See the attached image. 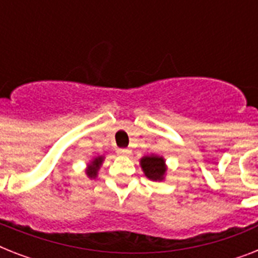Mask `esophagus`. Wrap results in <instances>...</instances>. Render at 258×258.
Here are the masks:
<instances>
[{
	"label": "esophagus",
	"mask_w": 258,
	"mask_h": 258,
	"mask_svg": "<svg viewBox=\"0 0 258 258\" xmlns=\"http://www.w3.org/2000/svg\"><path fill=\"white\" fill-rule=\"evenodd\" d=\"M119 154H120V155H128L130 151L127 149H120L119 150Z\"/></svg>",
	"instance_id": "esophagus-1"
}]
</instances>
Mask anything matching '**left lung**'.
Masks as SVG:
<instances>
[{
	"mask_svg": "<svg viewBox=\"0 0 258 258\" xmlns=\"http://www.w3.org/2000/svg\"><path fill=\"white\" fill-rule=\"evenodd\" d=\"M141 167L142 171L150 180L153 182H162L166 179L167 175V165L166 159L162 155H145L141 158Z\"/></svg>",
	"mask_w": 258,
	"mask_h": 258,
	"instance_id": "1",
	"label": "left lung"
}]
</instances>
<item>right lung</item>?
I'll return each instance as SVG.
<instances>
[{"label":"right lung","instance_id":"right-lung-1","mask_svg":"<svg viewBox=\"0 0 258 258\" xmlns=\"http://www.w3.org/2000/svg\"><path fill=\"white\" fill-rule=\"evenodd\" d=\"M103 162H104V155H97V157L92 158L91 161L87 163L86 167V175L88 176L89 179H95L99 174V170L103 166Z\"/></svg>","mask_w":258,"mask_h":258}]
</instances>
